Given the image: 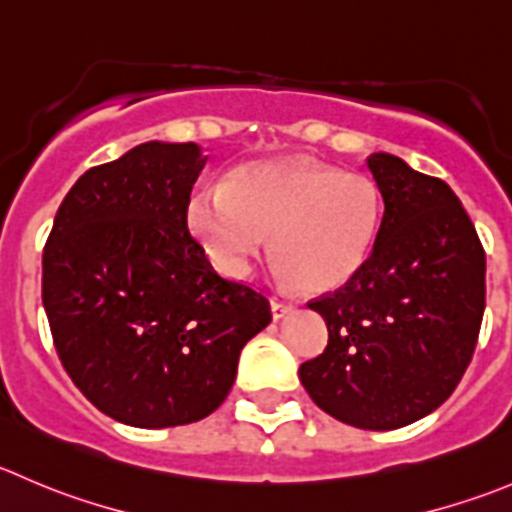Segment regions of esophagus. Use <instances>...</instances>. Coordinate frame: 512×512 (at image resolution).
<instances>
[{
    "mask_svg": "<svg viewBox=\"0 0 512 512\" xmlns=\"http://www.w3.org/2000/svg\"><path fill=\"white\" fill-rule=\"evenodd\" d=\"M270 310H272V317H275V320H282V317L290 315L295 307L287 305V302H282V300H270Z\"/></svg>",
    "mask_w": 512,
    "mask_h": 512,
    "instance_id": "1",
    "label": "esophagus"
}]
</instances>
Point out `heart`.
<instances>
[{
  "label": "heart",
  "instance_id": "obj_1",
  "mask_svg": "<svg viewBox=\"0 0 512 512\" xmlns=\"http://www.w3.org/2000/svg\"><path fill=\"white\" fill-rule=\"evenodd\" d=\"M382 217L380 190L360 172L307 160H260L232 170L222 190L197 192L187 225L210 260L245 277L267 252L305 292L345 287L365 267Z\"/></svg>",
  "mask_w": 512,
  "mask_h": 512
}]
</instances>
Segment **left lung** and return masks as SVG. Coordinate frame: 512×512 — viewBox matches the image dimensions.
Returning a JSON list of instances; mask_svg holds the SVG:
<instances>
[{"label":"left lung","mask_w":512,"mask_h":512,"mask_svg":"<svg viewBox=\"0 0 512 512\" xmlns=\"http://www.w3.org/2000/svg\"><path fill=\"white\" fill-rule=\"evenodd\" d=\"M382 220L365 267L310 302L327 347L300 365L317 408L360 430L438 410L470 365L485 310V252L458 195L400 157H367Z\"/></svg>","instance_id":"8db88e82"}]
</instances>
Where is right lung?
Wrapping results in <instances>:
<instances>
[{
    "instance_id": "right-lung-1",
    "label": "right lung",
    "mask_w": 512,
    "mask_h": 512,
    "mask_svg": "<svg viewBox=\"0 0 512 512\" xmlns=\"http://www.w3.org/2000/svg\"><path fill=\"white\" fill-rule=\"evenodd\" d=\"M207 155L145 142L67 192L42 257V302L64 370L84 398L132 428L215 413L270 302L212 270L187 230Z\"/></svg>"
}]
</instances>
